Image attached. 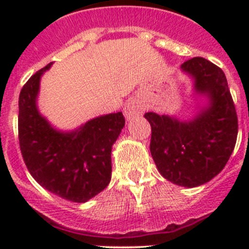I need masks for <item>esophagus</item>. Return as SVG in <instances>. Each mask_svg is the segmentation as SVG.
Masks as SVG:
<instances>
[{"label": "esophagus", "instance_id": "1", "mask_svg": "<svg viewBox=\"0 0 249 249\" xmlns=\"http://www.w3.org/2000/svg\"><path fill=\"white\" fill-rule=\"evenodd\" d=\"M142 112H143V108L136 101H129L128 103H126L124 108H123V114H124L127 121H131L132 118L137 117V116L142 114Z\"/></svg>", "mask_w": 249, "mask_h": 249}]
</instances>
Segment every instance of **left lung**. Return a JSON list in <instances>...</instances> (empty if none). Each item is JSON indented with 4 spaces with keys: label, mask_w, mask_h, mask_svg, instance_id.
<instances>
[{
    "label": "left lung",
    "mask_w": 249,
    "mask_h": 249,
    "mask_svg": "<svg viewBox=\"0 0 249 249\" xmlns=\"http://www.w3.org/2000/svg\"><path fill=\"white\" fill-rule=\"evenodd\" d=\"M192 80L196 111L188 120L148 112L149 149L158 172L177 186L193 188L210 182L232 155L238 121L227 78L221 68L202 57L181 66Z\"/></svg>",
    "instance_id": "8db88e82"
}]
</instances>
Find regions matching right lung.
Here are the masks:
<instances>
[{"mask_svg": "<svg viewBox=\"0 0 249 249\" xmlns=\"http://www.w3.org/2000/svg\"><path fill=\"white\" fill-rule=\"evenodd\" d=\"M52 63L31 77L18 100L22 157L39 186L67 201L85 203L108 186L111 152L124 127L122 112L98 116L74 129H58L38 109L41 78Z\"/></svg>", "mask_w": 249, "mask_h": 249, "instance_id": "right-lung-1", "label": "right lung"}]
</instances>
